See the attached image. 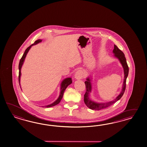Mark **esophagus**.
I'll list each match as a JSON object with an SVG mask.
<instances>
[{"instance_id": "1", "label": "esophagus", "mask_w": 147, "mask_h": 147, "mask_svg": "<svg viewBox=\"0 0 147 147\" xmlns=\"http://www.w3.org/2000/svg\"><path fill=\"white\" fill-rule=\"evenodd\" d=\"M84 74L82 70H78L76 72L75 74V78L76 79H81L84 77Z\"/></svg>"}]
</instances>
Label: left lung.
Returning a JSON list of instances; mask_svg holds the SVG:
<instances>
[{
	"mask_svg": "<svg viewBox=\"0 0 147 147\" xmlns=\"http://www.w3.org/2000/svg\"><path fill=\"white\" fill-rule=\"evenodd\" d=\"M113 52V53L115 54L114 56L117 58L119 59V61L122 65L124 69V79L122 92L115 99L109 102H105V103H97V102H94L92 100H91L89 97L90 92H91V90H92V85H91L90 79L88 78L87 79V81H86L85 82L86 91L84 95V102L87 106L90 109H93V110H100V109H105L109 107L116 102L117 100H119L122 97L125 90L126 78L129 74V67L126 62V58L125 57V55L123 53V52L121 50H119L115 45H114V48Z\"/></svg>",
	"mask_w": 147,
	"mask_h": 147,
	"instance_id": "8db88e82",
	"label": "left lung"
}]
</instances>
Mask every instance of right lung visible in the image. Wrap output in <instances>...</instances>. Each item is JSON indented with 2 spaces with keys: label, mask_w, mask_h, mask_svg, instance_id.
Wrapping results in <instances>:
<instances>
[{
  "label": "right lung",
  "mask_w": 147,
  "mask_h": 147,
  "mask_svg": "<svg viewBox=\"0 0 147 147\" xmlns=\"http://www.w3.org/2000/svg\"><path fill=\"white\" fill-rule=\"evenodd\" d=\"M42 42L41 40H38L36 41H35L34 44L31 45L30 47H28L26 50L25 51V52L24 53V54L23 55L22 57L21 58V60L20 61V63H19V66H18V68H19V76H18V81H19V84H20V78H21V69L22 68V66L23 64V62L24 61V60L26 56V55L28 53V52L29 51V50L30 49V48H31V47L33 45H36L38 43ZM72 83V79L71 78H65L63 80V82H62L61 85V91H60V96L57 99L55 102H53L50 105H49L47 106H45V107H52V106H55L57 104H58L59 102H60L61 100L62 97H63V93L65 92V89L67 88V87L70 84H71ZM21 87V86H20ZM44 107V106H43Z\"/></svg>",
  "instance_id": "right-lung-1"
}]
</instances>
